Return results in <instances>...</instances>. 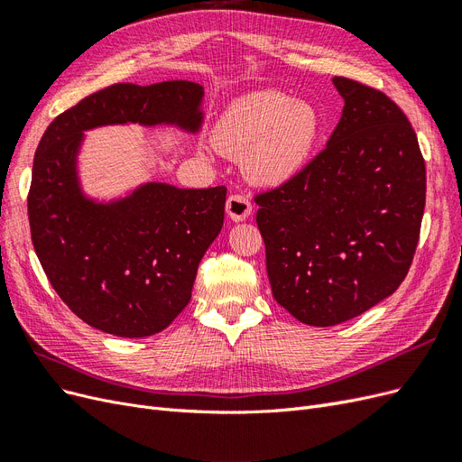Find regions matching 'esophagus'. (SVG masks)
<instances>
[{
  "label": "esophagus",
  "instance_id": "34e87169",
  "mask_svg": "<svg viewBox=\"0 0 462 462\" xmlns=\"http://www.w3.org/2000/svg\"><path fill=\"white\" fill-rule=\"evenodd\" d=\"M226 209L233 221H243L253 214V204H250L248 197H245V194H231L226 202Z\"/></svg>",
  "mask_w": 462,
  "mask_h": 462
}]
</instances>
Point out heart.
I'll return each mask as SVG.
<instances>
[{
	"mask_svg": "<svg viewBox=\"0 0 462 462\" xmlns=\"http://www.w3.org/2000/svg\"><path fill=\"white\" fill-rule=\"evenodd\" d=\"M319 131L310 104L263 90L235 102L216 129V144L229 156H245L250 179L282 185L309 160Z\"/></svg>",
	"mask_w": 462,
	"mask_h": 462,
	"instance_id": "obj_1",
	"label": "heart"
}]
</instances>
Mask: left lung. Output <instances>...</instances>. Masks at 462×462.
<instances>
[{
  "instance_id": "left-lung-1",
  "label": "left lung",
  "mask_w": 462,
  "mask_h": 462,
  "mask_svg": "<svg viewBox=\"0 0 462 462\" xmlns=\"http://www.w3.org/2000/svg\"><path fill=\"white\" fill-rule=\"evenodd\" d=\"M333 85L345 107L328 146L254 197L273 299L318 328L393 295L426 206V163L402 109L358 80L335 77Z\"/></svg>"
}]
</instances>
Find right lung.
<instances>
[{"mask_svg":"<svg viewBox=\"0 0 462 462\" xmlns=\"http://www.w3.org/2000/svg\"><path fill=\"white\" fill-rule=\"evenodd\" d=\"M202 94L190 80L119 82L82 97L42 136L29 189L32 245L60 299L96 329L148 337L183 312L199 263L221 231L227 189L150 183L123 202L92 204L75 177L82 131L109 123L194 131Z\"/></svg>","mask_w":462,"mask_h":462,"instance_id":"add662e5","label":"right lung"}]
</instances>
